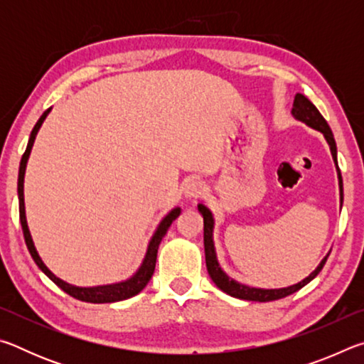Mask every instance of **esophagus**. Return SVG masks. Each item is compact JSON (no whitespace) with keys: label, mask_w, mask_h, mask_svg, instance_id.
Returning a JSON list of instances; mask_svg holds the SVG:
<instances>
[{"label":"esophagus","mask_w":364,"mask_h":364,"mask_svg":"<svg viewBox=\"0 0 364 364\" xmlns=\"http://www.w3.org/2000/svg\"><path fill=\"white\" fill-rule=\"evenodd\" d=\"M204 191H205L204 184H202L200 181H197V180L188 181L183 188L184 196L189 197V199H197V197H200L202 194H204Z\"/></svg>","instance_id":"34e87169"}]
</instances>
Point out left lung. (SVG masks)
<instances>
[{"instance_id":"left-lung-1","label":"left lung","mask_w":364,"mask_h":364,"mask_svg":"<svg viewBox=\"0 0 364 364\" xmlns=\"http://www.w3.org/2000/svg\"><path fill=\"white\" fill-rule=\"evenodd\" d=\"M292 115L297 120L306 123L308 127L315 128V130L321 132L324 134V138H326V141H328V144L331 147L332 159H334V162L337 165V146H336L334 134H332L328 122L324 120V117L319 114V110L315 107V104H313L304 95L297 93V95H295V100H294ZM337 175H338V191H341V205H342V202H343V183H342V175H341V170H338V167H337ZM197 210H199V213L202 215V217H204V247H205L207 271H208V274H210L212 281L215 282V284H217V287L221 289L223 292H226L228 295H231V297L242 299V300H252V301H271V300H278V299H282V297H287V295L297 292L299 289L306 286L311 279H315L319 271L323 269L324 263H326V260H328V257L331 254V252H329V254L323 258L321 263L318 264L316 269L313 271V273L308 276V278L297 282V284L289 286V287H282V289L249 287L245 284H241V282L231 279L230 276H228L225 271L221 269L220 263L217 260V252H215V244H213V225H215L213 215L204 204L197 205Z\"/></svg>"}]
</instances>
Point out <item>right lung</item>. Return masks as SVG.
Wrapping results in <instances>:
<instances>
[{
    "mask_svg": "<svg viewBox=\"0 0 364 364\" xmlns=\"http://www.w3.org/2000/svg\"><path fill=\"white\" fill-rule=\"evenodd\" d=\"M49 110H51V107L43 112V115L40 117V120L36 122V125L33 127L32 133H30L27 149H26V152H23L22 160H21L19 180H17V194H19V217H21V225H22L23 239H26L27 249L30 252V255H32L33 262L38 264V268L43 271V273H45L48 278L54 282V284L63 289L65 294L72 295L73 299L82 300V301H90V304H112V301H120V300L130 299V297H133V295H136V294L143 291L147 282H149V279L152 278L154 269H156L159 244L164 239L165 234H167L170 225L173 223V221L178 218V215L181 213V208L180 207L173 208V210H171L167 215V217L160 221V225L157 226L156 232H154V236L151 237L149 245H147V252H146V257H144L143 263H141V267L138 268L136 273H134L130 279L122 281V282H115V284L95 286V287H77V286L69 284V282H65L63 279H59L56 274H53L51 271L48 269L46 264L43 263V260L40 258L38 252H36V249H35L33 239H32V236H30L27 218H26V204H23V176H26L27 160H28V156H30V151H32V146L35 143L36 133H38L41 123L45 122V119L48 117Z\"/></svg>",
    "mask_w": 364,
    "mask_h": 364,
    "instance_id": "add662e5",
    "label": "right lung"
}]
</instances>
